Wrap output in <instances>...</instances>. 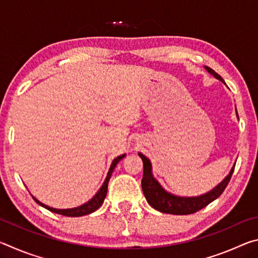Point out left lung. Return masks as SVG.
<instances>
[{"instance_id":"1","label":"left lung","mask_w":258,"mask_h":258,"mask_svg":"<svg viewBox=\"0 0 258 258\" xmlns=\"http://www.w3.org/2000/svg\"><path fill=\"white\" fill-rule=\"evenodd\" d=\"M206 69L208 73H211L212 75H214V77L217 78V80L224 82L223 78L218 75L217 73L214 72L212 68L206 67ZM139 156L141 157V159L143 161V177L141 184L147 202L149 203L151 207L157 209V211L166 214H174V215H187V214H194L200 211V209H203L204 207H206L207 205H209L212 202H214V200L220 197L225 190L226 185L229 184L235 166H233L232 169H231L229 173V175L226 176L220 184L214 187L212 191L207 192V194L199 196V197H177V196H174L172 194H168L167 191H165L158 183V181L152 176L150 160L142 154H139Z\"/></svg>"}]
</instances>
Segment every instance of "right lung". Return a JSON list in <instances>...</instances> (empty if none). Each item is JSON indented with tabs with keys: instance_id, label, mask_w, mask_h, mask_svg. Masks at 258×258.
Instances as JSON below:
<instances>
[{
	"instance_id": "right-lung-1",
	"label": "right lung",
	"mask_w": 258,
	"mask_h": 258,
	"mask_svg": "<svg viewBox=\"0 0 258 258\" xmlns=\"http://www.w3.org/2000/svg\"><path fill=\"white\" fill-rule=\"evenodd\" d=\"M124 157H125V155H121V156H119V157H117L116 159H113V161L111 163L110 168H109V172H108V174H107L106 181H104L102 186L100 187V190L97 192V195H95L92 199L89 200V202H87L86 204L82 205V206H80V207L71 208V209H55V208L49 207V206H46V205L40 203L36 198L33 197V199H34L35 202H36L38 205H41L42 207L49 209L50 212L60 214V215H63V216L77 217V216H84V215H87V214L93 213V212L97 211V209L103 204V200H104V198H106V196H107L108 183H109V180H110V177H111V174H112V172H113V169H115L117 163H118L119 160L123 159Z\"/></svg>"
}]
</instances>
